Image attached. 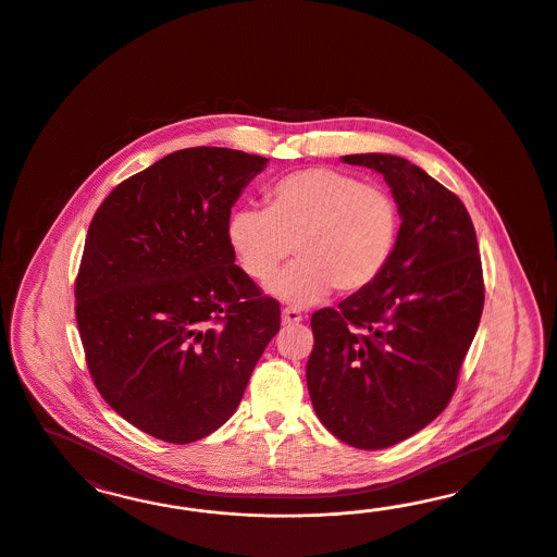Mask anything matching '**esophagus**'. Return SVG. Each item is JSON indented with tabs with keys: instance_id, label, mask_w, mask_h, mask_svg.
Listing matches in <instances>:
<instances>
[{
	"instance_id": "34e87169",
	"label": "esophagus",
	"mask_w": 557,
	"mask_h": 557,
	"mask_svg": "<svg viewBox=\"0 0 557 557\" xmlns=\"http://www.w3.org/2000/svg\"><path fill=\"white\" fill-rule=\"evenodd\" d=\"M282 322L284 324H298V322H302V312L298 308L287 306V308L282 310Z\"/></svg>"
}]
</instances>
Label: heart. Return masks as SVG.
<instances>
[{
  "label": "heart",
  "mask_w": 557,
  "mask_h": 557,
  "mask_svg": "<svg viewBox=\"0 0 557 557\" xmlns=\"http://www.w3.org/2000/svg\"><path fill=\"white\" fill-rule=\"evenodd\" d=\"M265 210L240 208L228 243L243 271L268 282L292 251L298 259L270 284L286 302H317L333 287H370L394 257L400 206L388 187L333 168H306L265 189Z\"/></svg>",
  "instance_id": "b5f03b06"
}]
</instances>
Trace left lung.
<instances>
[{
  "label": "left lung",
  "mask_w": 557,
  "mask_h": 557,
  "mask_svg": "<svg viewBox=\"0 0 557 557\" xmlns=\"http://www.w3.org/2000/svg\"><path fill=\"white\" fill-rule=\"evenodd\" d=\"M343 161L384 175L403 224L384 273L312 314L306 382L335 437L384 449L449 405L484 308L482 259L466 206L421 168L380 152Z\"/></svg>",
  "instance_id": "obj_1"
}]
</instances>
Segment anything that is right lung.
Returning <instances> with one entry per match:
<instances>
[{
  "mask_svg": "<svg viewBox=\"0 0 557 557\" xmlns=\"http://www.w3.org/2000/svg\"><path fill=\"white\" fill-rule=\"evenodd\" d=\"M268 159L171 152L96 210L75 280L87 370L124 421L186 445L235 414L280 302L235 265L231 208Z\"/></svg>",
  "mask_w": 557,
  "mask_h": 557,
  "instance_id": "right-lung-1",
  "label": "right lung"
}]
</instances>
